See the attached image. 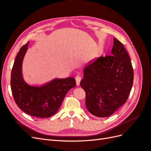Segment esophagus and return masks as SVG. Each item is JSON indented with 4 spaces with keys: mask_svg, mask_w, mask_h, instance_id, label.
Listing matches in <instances>:
<instances>
[{
    "mask_svg": "<svg viewBox=\"0 0 151 151\" xmlns=\"http://www.w3.org/2000/svg\"><path fill=\"white\" fill-rule=\"evenodd\" d=\"M76 84H77V86H79L80 82H81V77L80 76L77 75V76L76 77Z\"/></svg>",
    "mask_w": 151,
    "mask_h": 151,
    "instance_id": "1",
    "label": "esophagus"
}]
</instances>
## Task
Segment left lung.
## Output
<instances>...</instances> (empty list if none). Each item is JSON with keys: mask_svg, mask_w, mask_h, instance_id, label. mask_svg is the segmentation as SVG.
I'll use <instances>...</instances> for the list:
<instances>
[{"mask_svg": "<svg viewBox=\"0 0 151 151\" xmlns=\"http://www.w3.org/2000/svg\"><path fill=\"white\" fill-rule=\"evenodd\" d=\"M112 55L100 56L83 70L81 86L86 92V106L92 115L108 117L124 104L133 85L134 70L123 44L113 38Z\"/></svg>", "mask_w": 151, "mask_h": 151, "instance_id": "obj_1", "label": "left lung"}]
</instances>
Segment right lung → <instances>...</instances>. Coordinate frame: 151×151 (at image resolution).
Returning a JSON list of instances; mask_svg holds the SVG:
<instances>
[{
    "label": "right lung",
    "instance_id": "add662e5",
    "mask_svg": "<svg viewBox=\"0 0 151 151\" xmlns=\"http://www.w3.org/2000/svg\"><path fill=\"white\" fill-rule=\"evenodd\" d=\"M29 43L22 46L14 63L11 72V87L12 96L21 110L38 118L54 115L60 108L68 91L74 88V77L55 78L38 86L30 85L22 74V63Z\"/></svg>",
    "mask_w": 151,
    "mask_h": 151
}]
</instances>
